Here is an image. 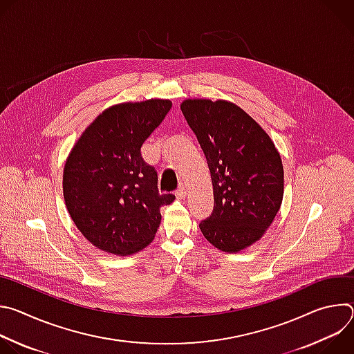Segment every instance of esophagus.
Segmentation results:
<instances>
[{
    "label": "esophagus",
    "instance_id": "obj_1",
    "mask_svg": "<svg viewBox=\"0 0 354 354\" xmlns=\"http://www.w3.org/2000/svg\"><path fill=\"white\" fill-rule=\"evenodd\" d=\"M175 196L179 198V200H182V198H185L186 197V189L183 187V186H180L178 190H176V193H175Z\"/></svg>",
    "mask_w": 354,
    "mask_h": 354
}]
</instances>
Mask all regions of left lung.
Wrapping results in <instances>:
<instances>
[{"label":"left lung","mask_w":354,"mask_h":354,"mask_svg":"<svg viewBox=\"0 0 354 354\" xmlns=\"http://www.w3.org/2000/svg\"><path fill=\"white\" fill-rule=\"evenodd\" d=\"M182 113L212 174L214 209L200 231L228 254L259 241L280 210L284 171L269 134L230 100L185 99Z\"/></svg>","instance_id":"1"}]
</instances>
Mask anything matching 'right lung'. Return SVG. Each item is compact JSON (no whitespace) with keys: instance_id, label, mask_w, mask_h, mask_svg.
I'll list each match as a JSON object with an SVG mask.
<instances>
[{"instance_id":"add662e5","label":"right lung","mask_w":354,"mask_h":354,"mask_svg":"<svg viewBox=\"0 0 354 354\" xmlns=\"http://www.w3.org/2000/svg\"><path fill=\"white\" fill-rule=\"evenodd\" d=\"M169 99L113 105L84 130L67 157L63 193L80 232L97 249L118 257L153 242L161 207L157 171L144 162L141 145L171 111Z\"/></svg>"}]
</instances>
